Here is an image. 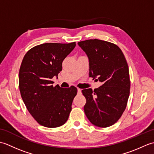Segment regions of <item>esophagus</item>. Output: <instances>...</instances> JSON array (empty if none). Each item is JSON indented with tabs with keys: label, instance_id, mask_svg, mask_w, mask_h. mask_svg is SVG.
<instances>
[{
	"label": "esophagus",
	"instance_id": "obj_1",
	"mask_svg": "<svg viewBox=\"0 0 154 154\" xmlns=\"http://www.w3.org/2000/svg\"><path fill=\"white\" fill-rule=\"evenodd\" d=\"M77 91H78V93L81 94V91H82V89H79V88H78Z\"/></svg>",
	"mask_w": 154,
	"mask_h": 154
}]
</instances>
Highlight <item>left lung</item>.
<instances>
[{"label": "left lung", "mask_w": 154, "mask_h": 154, "mask_svg": "<svg viewBox=\"0 0 154 154\" xmlns=\"http://www.w3.org/2000/svg\"><path fill=\"white\" fill-rule=\"evenodd\" d=\"M89 60V77L102 85L82 90L86 99L84 111L94 125L106 128L119 120L130 95L129 69L120 48L109 42L87 40L78 42Z\"/></svg>", "instance_id": "obj_1"}]
</instances>
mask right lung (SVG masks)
<instances>
[{
    "label": "right lung",
    "mask_w": 154,
    "mask_h": 154,
    "mask_svg": "<svg viewBox=\"0 0 154 154\" xmlns=\"http://www.w3.org/2000/svg\"><path fill=\"white\" fill-rule=\"evenodd\" d=\"M76 45L45 43L27 51L19 70V89L29 112L42 126L56 128L67 120L77 89L54 87L51 79L62 70V62Z\"/></svg>",
    "instance_id": "1"
}]
</instances>
